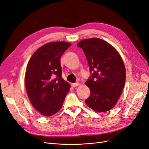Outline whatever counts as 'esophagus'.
Segmentation results:
<instances>
[{
  "mask_svg": "<svg viewBox=\"0 0 149 149\" xmlns=\"http://www.w3.org/2000/svg\"><path fill=\"white\" fill-rule=\"evenodd\" d=\"M79 84H80L79 83H73L71 85L73 87H77Z\"/></svg>",
  "mask_w": 149,
  "mask_h": 149,
  "instance_id": "1",
  "label": "esophagus"
}]
</instances>
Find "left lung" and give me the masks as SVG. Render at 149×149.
I'll use <instances>...</instances> for the list:
<instances>
[{"label":"left lung","mask_w":149,"mask_h":149,"mask_svg":"<svg viewBox=\"0 0 149 149\" xmlns=\"http://www.w3.org/2000/svg\"><path fill=\"white\" fill-rule=\"evenodd\" d=\"M88 60L91 78L85 84L91 95L86 100L87 106L98 112L111 110L123 92L125 82V68L118 50L102 39L91 38L80 41Z\"/></svg>","instance_id":"obj_1"}]
</instances>
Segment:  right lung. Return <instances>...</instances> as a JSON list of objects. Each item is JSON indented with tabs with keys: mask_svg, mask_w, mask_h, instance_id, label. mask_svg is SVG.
<instances>
[{
	"mask_svg": "<svg viewBox=\"0 0 149 149\" xmlns=\"http://www.w3.org/2000/svg\"><path fill=\"white\" fill-rule=\"evenodd\" d=\"M71 43L53 42L35 52L26 66L25 84L29 100L45 116L59 111L71 86L61 76L60 58Z\"/></svg>",
	"mask_w": 149,
	"mask_h": 149,
	"instance_id": "obj_1",
	"label": "right lung"
}]
</instances>
